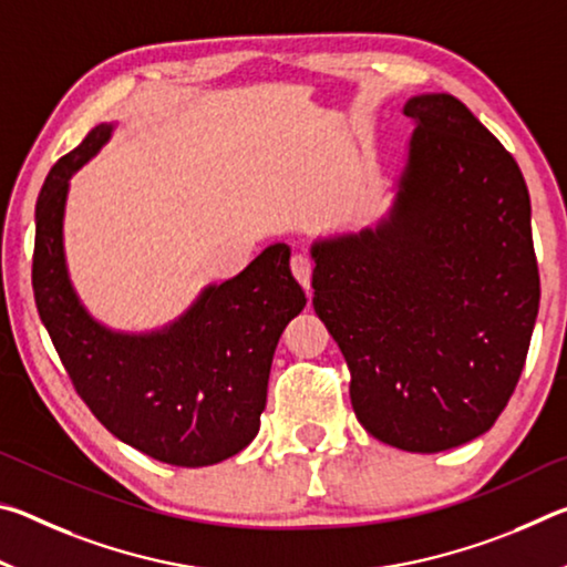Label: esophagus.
Wrapping results in <instances>:
<instances>
[{"label": "esophagus", "mask_w": 567, "mask_h": 567, "mask_svg": "<svg viewBox=\"0 0 567 567\" xmlns=\"http://www.w3.org/2000/svg\"><path fill=\"white\" fill-rule=\"evenodd\" d=\"M290 267H292V275H295V280L305 287V292H310V282H312V267H315V265H312V260H310V257L302 255V252H297V255H292Z\"/></svg>", "instance_id": "esophagus-1"}]
</instances>
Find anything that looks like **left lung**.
<instances>
[{
    "label": "left lung",
    "instance_id": "8db88e82",
    "mask_svg": "<svg viewBox=\"0 0 567 567\" xmlns=\"http://www.w3.org/2000/svg\"><path fill=\"white\" fill-rule=\"evenodd\" d=\"M388 223L312 245L315 312L372 437L440 453L483 435L520 380L540 305L530 195L453 94H420Z\"/></svg>",
    "mask_w": 567,
    "mask_h": 567
}]
</instances>
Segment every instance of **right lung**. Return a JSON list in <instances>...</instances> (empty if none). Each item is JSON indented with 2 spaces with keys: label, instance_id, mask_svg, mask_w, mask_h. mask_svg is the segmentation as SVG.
<instances>
[{
  "label": "right lung",
  "instance_id": "right-lung-1",
  "mask_svg": "<svg viewBox=\"0 0 567 567\" xmlns=\"http://www.w3.org/2000/svg\"><path fill=\"white\" fill-rule=\"evenodd\" d=\"M97 124L47 175L37 199L32 287L66 375L122 443L179 467L237 455L260 430L277 340L305 292L290 247L272 245L243 272L207 287L185 318L152 334L102 328L66 277L62 217L70 177L110 140Z\"/></svg>",
  "mask_w": 567,
  "mask_h": 567
}]
</instances>
